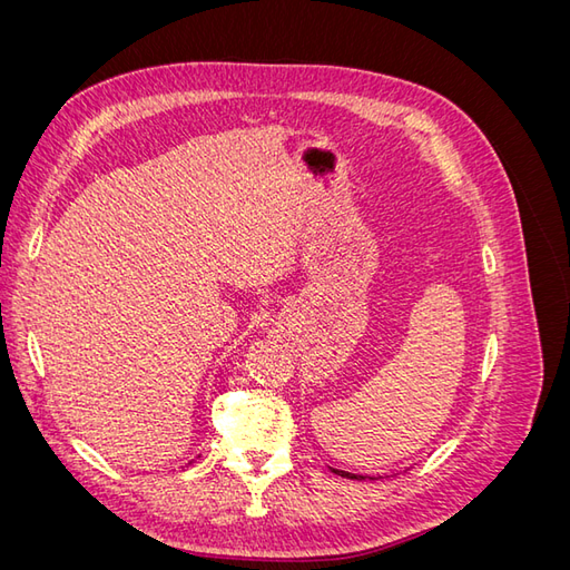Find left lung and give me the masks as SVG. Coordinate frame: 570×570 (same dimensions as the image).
I'll return each mask as SVG.
<instances>
[{
    "instance_id": "1",
    "label": "left lung",
    "mask_w": 570,
    "mask_h": 570,
    "mask_svg": "<svg viewBox=\"0 0 570 570\" xmlns=\"http://www.w3.org/2000/svg\"><path fill=\"white\" fill-rule=\"evenodd\" d=\"M333 473H337V475H342V478H352V480H361V475H354V473H347V471H337V469H333Z\"/></svg>"
}]
</instances>
